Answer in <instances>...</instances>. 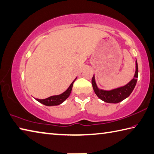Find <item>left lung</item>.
I'll use <instances>...</instances> for the list:
<instances>
[{
	"mask_svg": "<svg viewBox=\"0 0 154 154\" xmlns=\"http://www.w3.org/2000/svg\"><path fill=\"white\" fill-rule=\"evenodd\" d=\"M138 78V65L137 61L135 60V72L134 75L133 79L128 83L125 86L120 87L115 89H111V90H104L98 88L97 87L95 76L94 75L91 79L92 86H93L94 91L96 96L99 97L102 101L107 103H111V104H116L122 101L130 96L132 93L134 88L136 85L137 81Z\"/></svg>",
	"mask_w": 154,
	"mask_h": 154,
	"instance_id": "8db88e82",
	"label": "left lung"
}]
</instances>
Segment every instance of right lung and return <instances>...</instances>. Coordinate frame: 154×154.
<instances>
[{"mask_svg":"<svg viewBox=\"0 0 154 154\" xmlns=\"http://www.w3.org/2000/svg\"><path fill=\"white\" fill-rule=\"evenodd\" d=\"M76 79H77V77L75 78L73 82L71 83V84L70 85L68 89H66L65 91H64L63 94H59V95H56V96H50L48 97V98H46V99L40 100V99L35 98V100H37L38 102L41 103V104H42L45 106H52L60 105L62 104L63 102H65L70 96L72 90V85H73V83Z\"/></svg>","mask_w":154,"mask_h":154,"instance_id":"add662e5","label":"right lung"}]
</instances>
